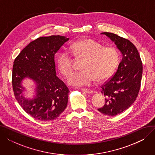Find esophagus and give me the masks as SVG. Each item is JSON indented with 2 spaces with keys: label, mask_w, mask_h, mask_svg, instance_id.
Returning <instances> with one entry per match:
<instances>
[{
  "label": "esophagus",
  "mask_w": 155,
  "mask_h": 155,
  "mask_svg": "<svg viewBox=\"0 0 155 155\" xmlns=\"http://www.w3.org/2000/svg\"><path fill=\"white\" fill-rule=\"evenodd\" d=\"M81 90L82 91L87 93V94H92L93 91L91 90V89H88V88H81Z\"/></svg>",
  "instance_id": "esophagus-1"
}]
</instances>
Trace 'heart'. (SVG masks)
I'll use <instances>...</instances> for the list:
<instances>
[{
    "mask_svg": "<svg viewBox=\"0 0 155 155\" xmlns=\"http://www.w3.org/2000/svg\"><path fill=\"white\" fill-rule=\"evenodd\" d=\"M69 51L77 58L84 59L81 65L82 70L73 73L68 78V83L73 86L90 85L96 78L99 81L106 79L114 72L119 63V53L116 49L104 47L91 39L71 43ZM70 52L63 50L57 56V66L64 76H68L73 68V60Z\"/></svg>",
    "mask_w": 155,
    "mask_h": 155,
    "instance_id": "b5f03b06",
    "label": "heart"
}]
</instances>
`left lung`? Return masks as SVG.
Returning a JSON list of instances; mask_svg holds the SVG:
<instances>
[{"label": "left lung", "mask_w": 155, "mask_h": 155, "mask_svg": "<svg viewBox=\"0 0 155 155\" xmlns=\"http://www.w3.org/2000/svg\"><path fill=\"white\" fill-rule=\"evenodd\" d=\"M123 54L117 70L101 86L105 104L98 110L105 115L115 116L127 109L136 101L139 93L143 64L136 46L127 39L111 32H104Z\"/></svg>", "instance_id": "8db88e82"}]
</instances>
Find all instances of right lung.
<instances>
[{
  "label": "right lung",
  "mask_w": 155,
  "mask_h": 155,
  "mask_svg": "<svg viewBox=\"0 0 155 155\" xmlns=\"http://www.w3.org/2000/svg\"><path fill=\"white\" fill-rule=\"evenodd\" d=\"M69 39L60 35L40 37L32 41L16 57L12 83L16 100L26 113L42 121L55 119L66 109L69 90L56 76L54 54ZM33 79L37 95L29 100L22 95L21 80Z\"/></svg>",
  "instance_id": "1"
}]
</instances>
